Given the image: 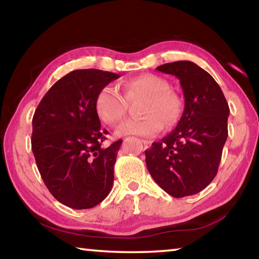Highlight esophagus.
<instances>
[{"mask_svg": "<svg viewBox=\"0 0 259 259\" xmlns=\"http://www.w3.org/2000/svg\"><path fill=\"white\" fill-rule=\"evenodd\" d=\"M142 143L145 147H149L151 145V141H147V139H142Z\"/></svg>", "mask_w": 259, "mask_h": 259, "instance_id": "34e87169", "label": "esophagus"}]
</instances>
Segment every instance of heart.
I'll return each mask as SVG.
<instances>
[{
    "instance_id": "1",
    "label": "heart",
    "mask_w": 259,
    "mask_h": 259,
    "mask_svg": "<svg viewBox=\"0 0 259 259\" xmlns=\"http://www.w3.org/2000/svg\"><path fill=\"white\" fill-rule=\"evenodd\" d=\"M123 95L113 85L102 88L96 99V110L102 122L115 124L121 121L129 107V101L144 98L141 113L142 118H129L115 130V136L153 137L163 128H171L182 115L183 104L178 93L169 90L165 78L146 73L126 81Z\"/></svg>"
}]
</instances>
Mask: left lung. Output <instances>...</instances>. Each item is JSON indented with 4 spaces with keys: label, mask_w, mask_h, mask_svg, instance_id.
Listing matches in <instances>:
<instances>
[{
    "label": "left lung",
    "mask_w": 259,
    "mask_h": 259,
    "mask_svg": "<svg viewBox=\"0 0 259 259\" xmlns=\"http://www.w3.org/2000/svg\"><path fill=\"white\" fill-rule=\"evenodd\" d=\"M157 70L179 78L184 110L176 128L145 151L146 166L160 188L182 198L198 194L215 178L229 107L218 83L194 62L166 63Z\"/></svg>",
    "instance_id": "8db88e82"
}]
</instances>
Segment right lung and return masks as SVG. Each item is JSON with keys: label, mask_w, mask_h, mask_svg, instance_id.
Segmentation results:
<instances>
[{"label": "right lung", "mask_w": 259, "mask_h": 259, "mask_svg": "<svg viewBox=\"0 0 259 259\" xmlns=\"http://www.w3.org/2000/svg\"><path fill=\"white\" fill-rule=\"evenodd\" d=\"M120 77L98 69L73 70L48 90L32 120V151L49 192L76 210L91 208L108 196L121 139L102 147L96 99Z\"/></svg>", "instance_id": "1"}]
</instances>
